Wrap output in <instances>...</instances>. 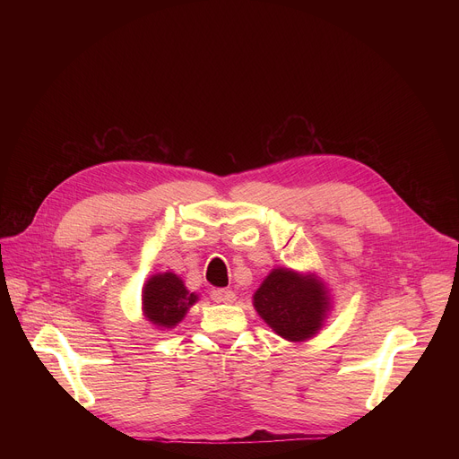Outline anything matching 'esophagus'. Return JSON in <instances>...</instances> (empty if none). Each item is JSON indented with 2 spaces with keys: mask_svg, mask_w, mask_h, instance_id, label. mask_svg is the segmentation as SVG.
Returning <instances> with one entry per match:
<instances>
[{
  "mask_svg": "<svg viewBox=\"0 0 459 459\" xmlns=\"http://www.w3.org/2000/svg\"><path fill=\"white\" fill-rule=\"evenodd\" d=\"M212 299L218 303H234L236 294L229 289H216V290H212Z\"/></svg>",
  "mask_w": 459,
  "mask_h": 459,
  "instance_id": "1",
  "label": "esophagus"
}]
</instances>
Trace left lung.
I'll return each instance as SVG.
<instances>
[{"mask_svg":"<svg viewBox=\"0 0 459 459\" xmlns=\"http://www.w3.org/2000/svg\"><path fill=\"white\" fill-rule=\"evenodd\" d=\"M254 307L281 338L303 342L319 331L329 299L314 278L274 269L255 290Z\"/></svg>","mask_w":459,"mask_h":459,"instance_id":"obj_1","label":"left lung"}]
</instances>
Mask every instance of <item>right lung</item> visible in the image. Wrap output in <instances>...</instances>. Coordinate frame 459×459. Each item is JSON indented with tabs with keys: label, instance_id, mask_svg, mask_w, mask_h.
<instances>
[{
	"label": "right lung",
	"instance_id": "add662e5",
	"mask_svg": "<svg viewBox=\"0 0 459 459\" xmlns=\"http://www.w3.org/2000/svg\"><path fill=\"white\" fill-rule=\"evenodd\" d=\"M198 296L190 294L183 281L172 274H156L152 276L143 289V310L145 316L161 326H174L183 319L188 307L195 303Z\"/></svg>",
	"mask_w": 459,
	"mask_h": 459
}]
</instances>
